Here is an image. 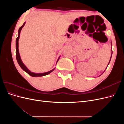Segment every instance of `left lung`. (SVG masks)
Returning <instances> with one entry per match:
<instances>
[{"label": "left lung", "instance_id": "8db88e82", "mask_svg": "<svg viewBox=\"0 0 124 124\" xmlns=\"http://www.w3.org/2000/svg\"><path fill=\"white\" fill-rule=\"evenodd\" d=\"M112 55H111V57H112ZM111 58H110V61H111ZM110 62H108V64H109Z\"/></svg>", "mask_w": 124, "mask_h": 124}]
</instances>
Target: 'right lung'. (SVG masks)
<instances>
[{
    "instance_id": "right-lung-1",
    "label": "right lung",
    "mask_w": 124,
    "mask_h": 124,
    "mask_svg": "<svg viewBox=\"0 0 124 124\" xmlns=\"http://www.w3.org/2000/svg\"><path fill=\"white\" fill-rule=\"evenodd\" d=\"M25 24V22L23 24V25H22L21 27L19 28V30H18V36L17 37V38L16 39V60L18 62V63L19 64V65L20 66V67H21V68L23 69V70H24L25 72H27L29 75L30 76L33 77H42V76H46V75H47L48 74H49L50 73H51L52 71H53L54 69H53V70H52L50 71H48V72H45V73H33L31 72V71H30L27 68V67H26L24 63H23V62H22V60L21 59L20 57V53H19V51H18V40H19V38H20V32L21 31V29L23 28V26H24ZM59 59V57L58 58V59L57 60V62L58 61V60Z\"/></svg>"
}]
</instances>
